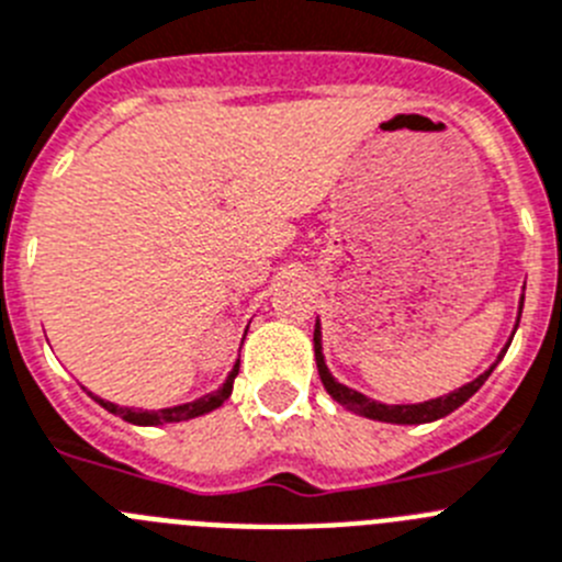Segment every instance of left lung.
Wrapping results in <instances>:
<instances>
[{"label": "left lung", "mask_w": 562, "mask_h": 562, "mask_svg": "<svg viewBox=\"0 0 562 562\" xmlns=\"http://www.w3.org/2000/svg\"><path fill=\"white\" fill-rule=\"evenodd\" d=\"M520 307H524V302H520ZM518 318H520V313H518ZM313 347H316L318 375H322V383H325V389L330 392L333 401L341 403V406L350 408V412L363 414V417H369V419H381V423H401V426H414V423H434V419L445 417V414H451L453 408L462 406L468 397H473V394L479 392V386H482V383L490 378V372H493V367H490L484 375L476 378V381L464 383V386H459L457 392L445 394V397H437V401L414 403V406H383V403L363 397L361 392H352V389L341 386V383H338L336 378L327 372L325 356H322V325H318V322H316V330H313Z\"/></svg>", "instance_id": "obj_1"}]
</instances>
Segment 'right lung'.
Wrapping results in <instances>:
<instances>
[{
    "label": "right lung",
    "instance_id": "add662e5",
    "mask_svg": "<svg viewBox=\"0 0 562 562\" xmlns=\"http://www.w3.org/2000/svg\"><path fill=\"white\" fill-rule=\"evenodd\" d=\"M237 367H240V361L235 363V369H232L229 378H226V383L218 389V392L204 394V397H199V401H193V403H184V406L159 408V412H143V408L114 406V403L100 401V397H94V401H98L103 408H109L111 414H117V417L134 423V426H161V423H181V419L199 417V414H206V412H212V408L224 406V401L232 394V383H235V378H237Z\"/></svg>",
    "mask_w": 562,
    "mask_h": 562
}]
</instances>
